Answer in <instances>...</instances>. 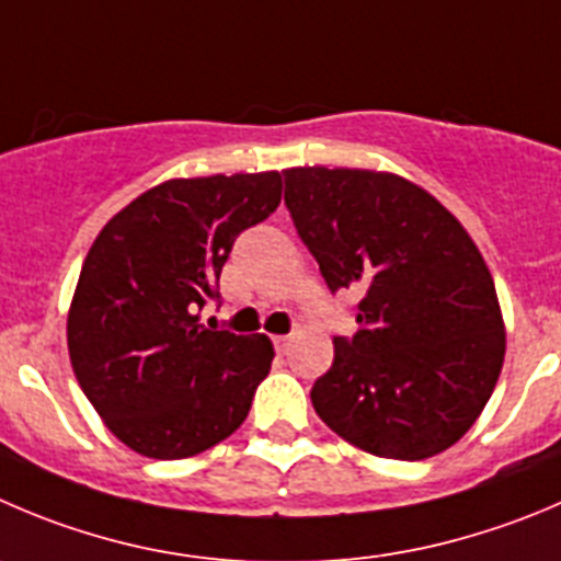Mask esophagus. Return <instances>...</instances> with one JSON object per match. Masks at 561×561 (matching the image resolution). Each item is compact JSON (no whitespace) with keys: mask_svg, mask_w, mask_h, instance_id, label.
<instances>
[{"mask_svg":"<svg viewBox=\"0 0 561 561\" xmlns=\"http://www.w3.org/2000/svg\"><path fill=\"white\" fill-rule=\"evenodd\" d=\"M272 344H275V350L284 355V352L289 350V344H291V335H275V339H272Z\"/></svg>","mask_w":561,"mask_h":561,"instance_id":"obj_1","label":"esophagus"}]
</instances>
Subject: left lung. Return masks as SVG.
<instances>
[{"mask_svg": "<svg viewBox=\"0 0 561 561\" xmlns=\"http://www.w3.org/2000/svg\"><path fill=\"white\" fill-rule=\"evenodd\" d=\"M284 179L286 209L328 289L360 295L357 333L333 339L313 410L369 455H440L479 419L504 364V319L482 253L402 175L291 168Z\"/></svg>", "mask_w": 561, "mask_h": 561, "instance_id": "1", "label": "left lung"}]
</instances>
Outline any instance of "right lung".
Wrapping results in <instances>:
<instances>
[{
  "instance_id": "add662e5",
  "label": "right lung",
  "mask_w": 561,
  "mask_h": 561,
  "mask_svg": "<svg viewBox=\"0 0 561 561\" xmlns=\"http://www.w3.org/2000/svg\"><path fill=\"white\" fill-rule=\"evenodd\" d=\"M280 204V173L173 179L95 237L68 311V352L106 430L153 460L201 455L248 419L272 341L201 324L244 228Z\"/></svg>"
}]
</instances>
